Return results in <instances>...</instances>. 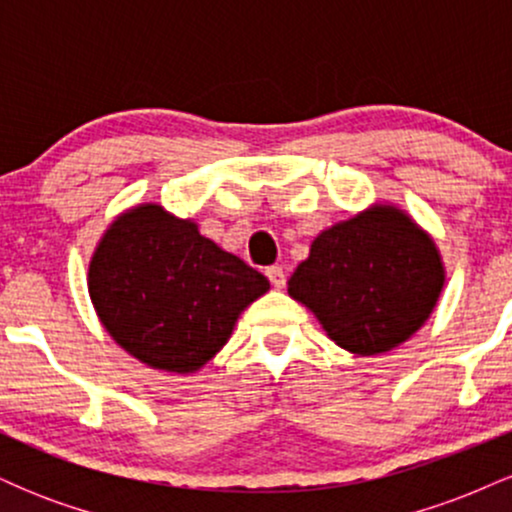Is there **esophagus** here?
Masks as SVG:
<instances>
[{
    "mask_svg": "<svg viewBox=\"0 0 512 512\" xmlns=\"http://www.w3.org/2000/svg\"><path fill=\"white\" fill-rule=\"evenodd\" d=\"M264 274H267V279L272 281L274 289H281V286L286 284V274H284V269L279 267V264H272V267H267V269H264Z\"/></svg>",
    "mask_w": 512,
    "mask_h": 512,
    "instance_id": "esophagus-1",
    "label": "esophagus"
}]
</instances>
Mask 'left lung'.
I'll return each mask as SVG.
<instances>
[{
	"mask_svg": "<svg viewBox=\"0 0 512 512\" xmlns=\"http://www.w3.org/2000/svg\"><path fill=\"white\" fill-rule=\"evenodd\" d=\"M443 286L436 240L395 204H373L317 233L291 274L289 296L334 344L378 356L426 325Z\"/></svg>",
	"mask_w": 512,
	"mask_h": 512,
	"instance_id": "1",
	"label": "left lung"
}]
</instances>
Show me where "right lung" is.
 <instances>
[{
	"mask_svg": "<svg viewBox=\"0 0 512 512\" xmlns=\"http://www.w3.org/2000/svg\"><path fill=\"white\" fill-rule=\"evenodd\" d=\"M267 291V276L151 202L117 216L88 262V296L105 330L166 373L207 366Z\"/></svg>",
	"mask_w": 512,
	"mask_h": 512,
	"instance_id": "1",
	"label": "right lung"
}]
</instances>
